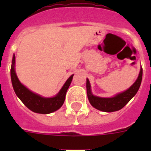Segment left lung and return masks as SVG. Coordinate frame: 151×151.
<instances>
[{"mask_svg":"<svg viewBox=\"0 0 151 151\" xmlns=\"http://www.w3.org/2000/svg\"><path fill=\"white\" fill-rule=\"evenodd\" d=\"M142 78H143V68L140 67V71L139 73L138 78L133 83V85H131L128 89L124 92L115 95L114 96L109 97V98L96 96L92 94L89 80L87 78L86 88H87L88 99L93 107L101 111L114 112V111L119 110L124 107L137 93L139 88L140 87Z\"/></svg>","mask_w":151,"mask_h":151,"instance_id":"left-lung-1","label":"left lung"}]
</instances>
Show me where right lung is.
Listing matches in <instances>:
<instances>
[{
  "mask_svg": "<svg viewBox=\"0 0 151 151\" xmlns=\"http://www.w3.org/2000/svg\"><path fill=\"white\" fill-rule=\"evenodd\" d=\"M15 55H13L11 66V79L13 88L19 99L22 101L28 109L37 114H47L56 111L61 107L65 101L66 91L69 88V86L70 85L73 74H72L66 80L60 91L55 96L47 98L34 93L20 82L15 73Z\"/></svg>",
  "mask_w": 151,
  "mask_h": 151,
  "instance_id": "add662e5",
  "label": "right lung"
}]
</instances>
